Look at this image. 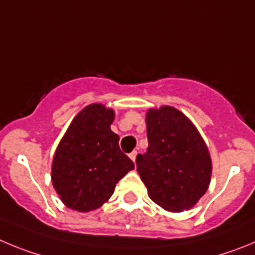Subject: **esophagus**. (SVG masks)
Returning <instances> with one entry per match:
<instances>
[{
	"label": "esophagus",
	"mask_w": 255,
	"mask_h": 255,
	"mask_svg": "<svg viewBox=\"0 0 255 255\" xmlns=\"http://www.w3.org/2000/svg\"><path fill=\"white\" fill-rule=\"evenodd\" d=\"M137 155H138V152H137L136 150H134V151H132V152L129 153V157H130V160H132L133 162L136 161V157H137Z\"/></svg>",
	"instance_id": "esophagus-1"
}]
</instances>
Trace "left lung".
Returning <instances> with one entry per match:
<instances>
[{
    "mask_svg": "<svg viewBox=\"0 0 255 255\" xmlns=\"http://www.w3.org/2000/svg\"><path fill=\"white\" fill-rule=\"evenodd\" d=\"M147 152L137 171L148 197L164 210H189L207 192L212 162L199 132L178 109L164 105L146 114Z\"/></svg>",
    "mask_w": 255,
    "mask_h": 255,
    "instance_id": "8db88e82",
    "label": "left lung"
}]
</instances>
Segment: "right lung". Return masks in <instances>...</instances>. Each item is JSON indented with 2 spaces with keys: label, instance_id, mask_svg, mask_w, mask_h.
Returning <instances> with one entry per match:
<instances>
[{
  "label": "right lung",
  "instance_id": "1",
  "mask_svg": "<svg viewBox=\"0 0 255 255\" xmlns=\"http://www.w3.org/2000/svg\"><path fill=\"white\" fill-rule=\"evenodd\" d=\"M114 111L103 104L85 107L66 130L52 164V183L68 208L89 212L102 207L116 184L134 169L111 129Z\"/></svg>",
  "mask_w": 255,
  "mask_h": 255
}]
</instances>
